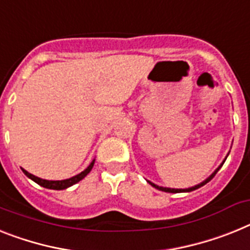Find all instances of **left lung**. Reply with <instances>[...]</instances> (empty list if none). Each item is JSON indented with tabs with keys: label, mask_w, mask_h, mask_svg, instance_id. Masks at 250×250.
<instances>
[{
	"label": "left lung",
	"mask_w": 250,
	"mask_h": 250,
	"mask_svg": "<svg viewBox=\"0 0 250 250\" xmlns=\"http://www.w3.org/2000/svg\"><path fill=\"white\" fill-rule=\"evenodd\" d=\"M228 155H229V153H228ZM228 155H227V157H225V159H224V161H223V163H221L220 166H219V167H217L216 169H215L214 172H212V173H211L210 176L208 177V178H206V180L202 181L201 183H198V185H196V186H193V187H188V188H169V187L158 186V185H155V183L150 182V181H148V183H149V185H151V186H153V187H155V188H157V189H161V191H164V192H169V193H180V192H191V191H195V189H197V188H200V187L205 186L206 183L210 182V181L212 180V178H214L215 174H216L217 172H219V169H220V168L223 167V164L225 163V161H227Z\"/></svg>",
	"instance_id": "8db88e82"
}]
</instances>
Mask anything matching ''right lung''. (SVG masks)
Listing matches in <instances>:
<instances>
[{"mask_svg": "<svg viewBox=\"0 0 250 250\" xmlns=\"http://www.w3.org/2000/svg\"><path fill=\"white\" fill-rule=\"evenodd\" d=\"M93 164H95V159H93V161L89 163L88 167L83 170V172H81V173L76 174V176H73V177H70V178H67V180H62V181L42 180V178H39V177H36V176H34V174L29 173V172L23 169V168H21V169H22V172L25 173V176L29 177L30 180H33L34 182L38 183V185H40L42 187H45V188H50V189H65V188H68V187L76 185L77 182H80L81 180H83V178H84V177H86L89 172H91V169H92V167H93Z\"/></svg>", "mask_w": 250, "mask_h": 250, "instance_id": "add662e5", "label": "right lung"}]
</instances>
